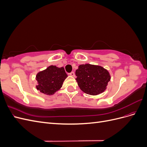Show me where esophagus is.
Listing matches in <instances>:
<instances>
[{
    "mask_svg": "<svg viewBox=\"0 0 147 147\" xmlns=\"http://www.w3.org/2000/svg\"><path fill=\"white\" fill-rule=\"evenodd\" d=\"M69 75H70V76H72V77H75V73H74V72H72L71 73H70Z\"/></svg>",
    "mask_w": 147,
    "mask_h": 147,
    "instance_id": "esophagus-1",
    "label": "esophagus"
}]
</instances>
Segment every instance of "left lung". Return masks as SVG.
Wrapping results in <instances>:
<instances>
[{
    "label": "left lung",
    "instance_id": "obj_1",
    "mask_svg": "<svg viewBox=\"0 0 147 147\" xmlns=\"http://www.w3.org/2000/svg\"><path fill=\"white\" fill-rule=\"evenodd\" d=\"M75 79L80 90L86 94L96 96L105 91L111 77L103 67L90 64H82L76 70Z\"/></svg>",
    "mask_w": 147,
    "mask_h": 147
}]
</instances>
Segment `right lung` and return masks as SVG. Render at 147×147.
Listing matches in <instances>:
<instances>
[{
  "mask_svg": "<svg viewBox=\"0 0 147 147\" xmlns=\"http://www.w3.org/2000/svg\"><path fill=\"white\" fill-rule=\"evenodd\" d=\"M67 77L63 67L50 65L37 73L35 79L38 85L36 89L43 94L51 96L61 88L64 81Z\"/></svg>",
  "mask_w": 147,
  "mask_h": 147,
  "instance_id": "obj_1",
  "label": "right lung"
}]
</instances>
